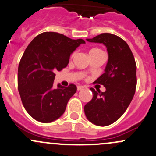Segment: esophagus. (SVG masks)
Listing matches in <instances>:
<instances>
[{"mask_svg":"<svg viewBox=\"0 0 156 156\" xmlns=\"http://www.w3.org/2000/svg\"><path fill=\"white\" fill-rule=\"evenodd\" d=\"M83 88H84V87H83V86H81V85L77 86V90H82Z\"/></svg>","mask_w":156,"mask_h":156,"instance_id":"1","label":"esophagus"}]
</instances>
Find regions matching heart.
I'll return each instance as SVG.
<instances>
[{
	"label": "heart",
	"instance_id": "obj_1",
	"mask_svg": "<svg viewBox=\"0 0 156 156\" xmlns=\"http://www.w3.org/2000/svg\"><path fill=\"white\" fill-rule=\"evenodd\" d=\"M94 50H98V49H92L90 51H94Z\"/></svg>",
	"mask_w": 156,
	"mask_h": 156
}]
</instances>
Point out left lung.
Here are the masks:
<instances>
[{"label":"left lung","mask_w":156,"mask_h":156,"mask_svg":"<svg viewBox=\"0 0 156 156\" xmlns=\"http://www.w3.org/2000/svg\"><path fill=\"white\" fill-rule=\"evenodd\" d=\"M86 40L104 44L108 57L104 73L95 81L104 86L106 91L97 92L90 88L94 96L84 106V113L94 125L107 126L124 114L133 99L136 86V62L127 44L115 34L102 33Z\"/></svg>","instance_id":"1"}]
</instances>
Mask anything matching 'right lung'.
I'll return each instance as SVG.
<instances>
[{"label": "right lung", "mask_w": 156, "mask_h": 156, "mask_svg": "<svg viewBox=\"0 0 156 156\" xmlns=\"http://www.w3.org/2000/svg\"><path fill=\"white\" fill-rule=\"evenodd\" d=\"M83 39L73 40L47 31L34 37L25 50L18 68V90L24 108L36 121L50 123L62 115L75 84L53 87L56 71L67 66L70 55Z\"/></svg>", "instance_id": "right-lung-1"}]
</instances>
